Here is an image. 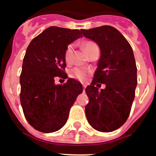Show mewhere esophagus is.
I'll use <instances>...</instances> for the list:
<instances>
[{"mask_svg": "<svg viewBox=\"0 0 156 156\" xmlns=\"http://www.w3.org/2000/svg\"><path fill=\"white\" fill-rule=\"evenodd\" d=\"M86 84H83V90H85V88H86Z\"/></svg>", "mask_w": 156, "mask_h": 156, "instance_id": "esophagus-1", "label": "esophagus"}]
</instances>
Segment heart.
<instances>
[{"instance_id": "1", "label": "heart", "mask_w": 156, "mask_h": 156, "mask_svg": "<svg viewBox=\"0 0 156 156\" xmlns=\"http://www.w3.org/2000/svg\"><path fill=\"white\" fill-rule=\"evenodd\" d=\"M83 48H84V50L89 55L92 48L94 47L97 46V44L93 41H85L83 43ZM64 58L65 61L67 64H71L73 61V44H69L66 47V51L64 53ZM88 72L87 70L83 69L82 68H79V67H76V68L73 69L70 72V76L73 78L78 80L83 81L87 79V77Z\"/></svg>"}]
</instances>
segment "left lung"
<instances>
[{"label": "left lung", "instance_id": "8db88e82", "mask_svg": "<svg viewBox=\"0 0 156 156\" xmlns=\"http://www.w3.org/2000/svg\"><path fill=\"white\" fill-rule=\"evenodd\" d=\"M101 50L98 67L91 84L86 88L89 103L85 112L94 129L111 132L119 129L129 117L137 83V66L132 48L119 30L110 26L81 30ZM98 82L106 87L98 91Z\"/></svg>", "mask_w": 156, "mask_h": 156}]
</instances>
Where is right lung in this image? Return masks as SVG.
<instances>
[{
    "label": "right lung",
    "instance_id": "1",
    "mask_svg": "<svg viewBox=\"0 0 156 156\" xmlns=\"http://www.w3.org/2000/svg\"><path fill=\"white\" fill-rule=\"evenodd\" d=\"M81 30L51 27L34 38L23 58L20 75V101L23 113L34 129L52 133L66 123L80 83L68 79L63 85L55 80L67 78L64 53L70 43L82 37Z\"/></svg>",
    "mask_w": 156,
    "mask_h": 156
}]
</instances>
